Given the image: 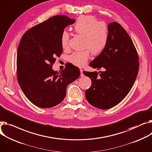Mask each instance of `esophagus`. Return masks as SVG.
<instances>
[{"instance_id":"obj_1","label":"esophagus","mask_w":152,"mask_h":152,"mask_svg":"<svg viewBox=\"0 0 152 152\" xmlns=\"http://www.w3.org/2000/svg\"><path fill=\"white\" fill-rule=\"evenodd\" d=\"M80 76L83 77V76H84V74H83V69H80Z\"/></svg>"}]
</instances>
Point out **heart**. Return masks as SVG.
<instances>
[{"label": "heart", "instance_id": "obj_1", "mask_svg": "<svg viewBox=\"0 0 152 152\" xmlns=\"http://www.w3.org/2000/svg\"><path fill=\"white\" fill-rule=\"evenodd\" d=\"M73 28L76 34L84 37V48L88 49L93 55H99L103 51L109 39V30L104 23L99 22L93 16H82L78 18ZM69 40V34L64 31L61 35L64 48L68 47ZM89 57L88 49L76 51L69 57V61L75 66L83 67L87 64Z\"/></svg>", "mask_w": 152, "mask_h": 152}]
</instances>
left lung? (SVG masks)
Here are the masks:
<instances>
[{
	"instance_id": "obj_1",
	"label": "left lung",
	"mask_w": 152,
	"mask_h": 152,
	"mask_svg": "<svg viewBox=\"0 0 152 152\" xmlns=\"http://www.w3.org/2000/svg\"><path fill=\"white\" fill-rule=\"evenodd\" d=\"M109 39L103 51L89 64L96 72H84L92 80L86 91L87 102L101 109L113 107L125 98L133 87L139 70L138 55L128 34L116 22L108 24Z\"/></svg>"
}]
</instances>
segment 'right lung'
Wrapping results in <instances>:
<instances>
[{
  "instance_id": "1",
  "label": "right lung",
  "mask_w": 152,
  "mask_h": 152,
  "mask_svg": "<svg viewBox=\"0 0 152 152\" xmlns=\"http://www.w3.org/2000/svg\"><path fill=\"white\" fill-rule=\"evenodd\" d=\"M75 20L53 16L24 34L17 51V77L23 92L37 107L49 108L61 103L66 87L80 76L78 67L70 64L61 72L54 71L56 57L63 52L61 35Z\"/></svg>"
}]
</instances>
